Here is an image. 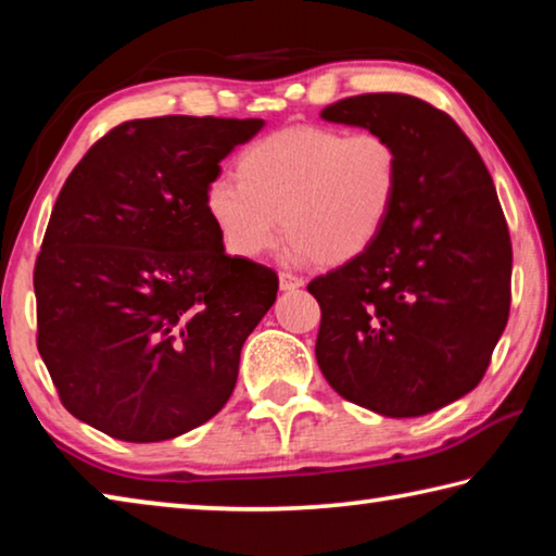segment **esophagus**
<instances>
[{
	"label": "esophagus",
	"mask_w": 556,
	"mask_h": 556,
	"mask_svg": "<svg viewBox=\"0 0 556 556\" xmlns=\"http://www.w3.org/2000/svg\"><path fill=\"white\" fill-rule=\"evenodd\" d=\"M301 285H304V279L296 277V275H291V271H281V275H279V287L285 289V291H294Z\"/></svg>",
	"instance_id": "1"
}]
</instances>
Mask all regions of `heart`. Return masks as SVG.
Instances as JSON below:
<instances>
[{
	"mask_svg": "<svg viewBox=\"0 0 556 556\" xmlns=\"http://www.w3.org/2000/svg\"><path fill=\"white\" fill-rule=\"evenodd\" d=\"M238 181L213 178L205 213L225 250L255 260L281 238L299 260L343 265L388 228L402 188L400 149L382 131L296 125L257 139L235 162Z\"/></svg>",
	"mask_w": 556,
	"mask_h": 556,
	"instance_id": "1",
	"label": "heart"
}]
</instances>
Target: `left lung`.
I'll return each instance as SVG.
<instances>
[{
	"mask_svg": "<svg viewBox=\"0 0 556 556\" xmlns=\"http://www.w3.org/2000/svg\"><path fill=\"white\" fill-rule=\"evenodd\" d=\"M321 117L390 137L402 188L378 242L308 281L318 368L382 417L437 412L483 380L510 314L513 244L493 178L464 129L419 98L368 92Z\"/></svg>",
	"mask_w": 556,
	"mask_h": 556,
	"instance_id": "obj_1",
	"label": "left lung"
}]
</instances>
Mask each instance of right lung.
I'll return each instance as SVG.
<instances>
[{
  "label": "right lung",
  "instance_id": "1",
  "mask_svg": "<svg viewBox=\"0 0 556 556\" xmlns=\"http://www.w3.org/2000/svg\"><path fill=\"white\" fill-rule=\"evenodd\" d=\"M262 125L129 119L65 178L34 267L36 345L75 419L149 444L205 425L230 400L279 277L225 255L205 188Z\"/></svg>",
  "mask_w": 556,
  "mask_h": 556
}]
</instances>
